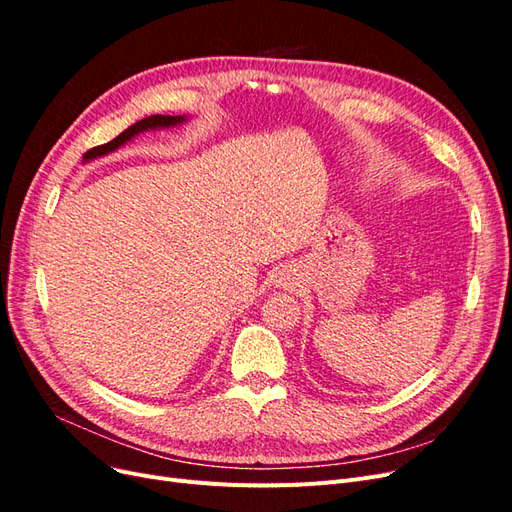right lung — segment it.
Segmentation results:
<instances>
[{"label":"right lung","mask_w":512,"mask_h":512,"mask_svg":"<svg viewBox=\"0 0 512 512\" xmlns=\"http://www.w3.org/2000/svg\"><path fill=\"white\" fill-rule=\"evenodd\" d=\"M185 121H188V115H175V117H173V115H151V117H145V119H141V121L132 123V126H130L128 130H123L117 138H113L111 143L89 149V151L85 153V156H83V162L87 164V162H91V160H98V158H102V156H108V153H113V151H117L119 147L130 143L132 138H136L138 134L149 132V130L177 128V126H181V123H185Z\"/></svg>","instance_id":"obj_1"}]
</instances>
